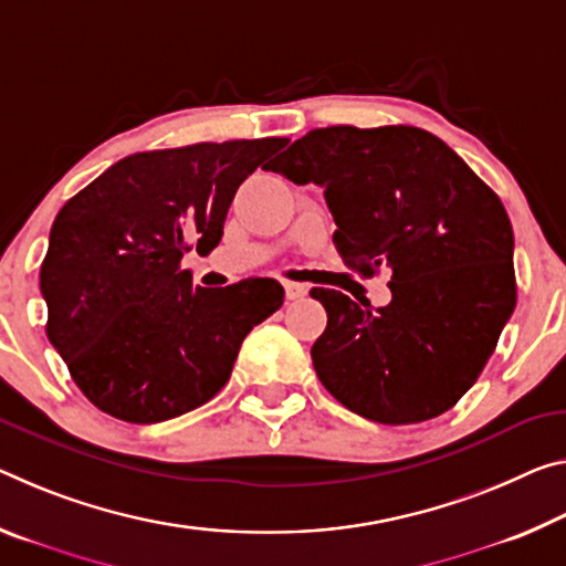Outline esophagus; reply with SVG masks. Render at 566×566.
<instances>
[{
  "mask_svg": "<svg viewBox=\"0 0 566 566\" xmlns=\"http://www.w3.org/2000/svg\"><path fill=\"white\" fill-rule=\"evenodd\" d=\"M284 292H286V300L307 297V286L297 284V282H284Z\"/></svg>",
  "mask_w": 566,
  "mask_h": 566,
  "instance_id": "34e87169",
  "label": "esophagus"
}]
</instances>
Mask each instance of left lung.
Listing matches in <instances>:
<instances>
[{
    "label": "left lung",
    "mask_w": 566,
    "mask_h": 566,
    "mask_svg": "<svg viewBox=\"0 0 566 566\" xmlns=\"http://www.w3.org/2000/svg\"><path fill=\"white\" fill-rule=\"evenodd\" d=\"M269 168L325 188L349 269L392 272V300L378 310L325 286L310 292L327 310L312 345L319 382L385 426L453 408L516 307L514 231L499 196L412 125L310 130Z\"/></svg>",
    "instance_id": "8db88e82"
}]
</instances>
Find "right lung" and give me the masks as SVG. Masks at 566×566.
<instances>
[{"label": "right lung", "instance_id": "1", "mask_svg": "<svg viewBox=\"0 0 566 566\" xmlns=\"http://www.w3.org/2000/svg\"><path fill=\"white\" fill-rule=\"evenodd\" d=\"M284 138L193 143L111 166L55 217L40 269L48 337L95 408L160 423L209 402L284 286H196L186 251H211L244 178Z\"/></svg>", "mask_w": 566, "mask_h": 566}]
</instances>
